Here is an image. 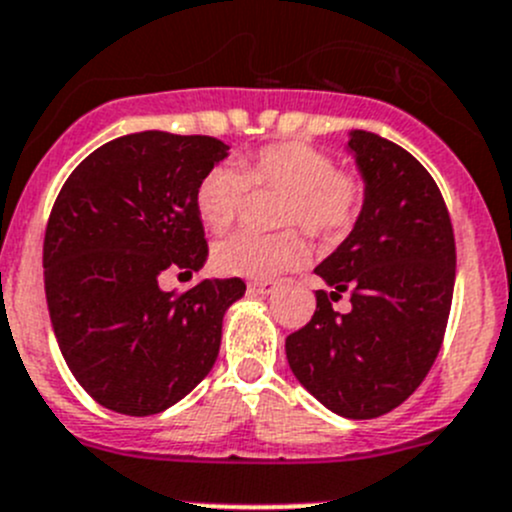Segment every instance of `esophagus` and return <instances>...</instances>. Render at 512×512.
I'll return each instance as SVG.
<instances>
[{"label": "esophagus", "instance_id": "34e87169", "mask_svg": "<svg viewBox=\"0 0 512 512\" xmlns=\"http://www.w3.org/2000/svg\"><path fill=\"white\" fill-rule=\"evenodd\" d=\"M278 283L276 281H251L249 291L251 293H261V296H268V293L276 291Z\"/></svg>", "mask_w": 512, "mask_h": 512}]
</instances>
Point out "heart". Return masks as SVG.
I'll return each instance as SVG.
<instances>
[{
    "mask_svg": "<svg viewBox=\"0 0 512 512\" xmlns=\"http://www.w3.org/2000/svg\"><path fill=\"white\" fill-rule=\"evenodd\" d=\"M283 191L278 224L301 226L318 241H341L351 234L366 204V184L356 171L336 169V159L303 141H276L236 164H216L201 176L194 204L211 231H226L249 196V186ZM306 244L296 229L278 234L239 231L214 246V266L226 276L268 278L296 268Z\"/></svg>",
    "mask_w": 512,
    "mask_h": 512,
    "instance_id": "obj_1",
    "label": "heart"
}]
</instances>
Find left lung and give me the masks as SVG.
<instances>
[{
    "mask_svg": "<svg viewBox=\"0 0 512 512\" xmlns=\"http://www.w3.org/2000/svg\"><path fill=\"white\" fill-rule=\"evenodd\" d=\"M348 149L366 204L348 239L316 273L311 321L286 338L293 376L333 413L368 421L401 406L443 343L455 286L448 206L426 166L403 146L351 131ZM343 292L352 311H332Z\"/></svg>",
    "mask_w": 512,
    "mask_h": 512,
    "instance_id": "1",
    "label": "left lung"
}]
</instances>
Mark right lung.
I'll return each mask as SVG.
<instances>
[{
  "label": "right lung",
  "instance_id": "1",
  "mask_svg": "<svg viewBox=\"0 0 512 512\" xmlns=\"http://www.w3.org/2000/svg\"><path fill=\"white\" fill-rule=\"evenodd\" d=\"M214 136L139 131L99 146L69 174L44 234V291L59 351L99 406L154 416L214 368L241 278L161 291L164 271L209 256L194 194L226 159Z\"/></svg>",
  "mask_w": 512,
  "mask_h": 512
}]
</instances>
